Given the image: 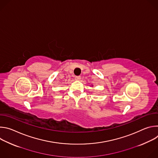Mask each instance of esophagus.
<instances>
[{"mask_svg":"<svg viewBox=\"0 0 158 158\" xmlns=\"http://www.w3.org/2000/svg\"><path fill=\"white\" fill-rule=\"evenodd\" d=\"M81 79V76H76V77H75V79H76V81H79Z\"/></svg>","mask_w":158,"mask_h":158,"instance_id":"34e87169","label":"esophagus"}]
</instances>
